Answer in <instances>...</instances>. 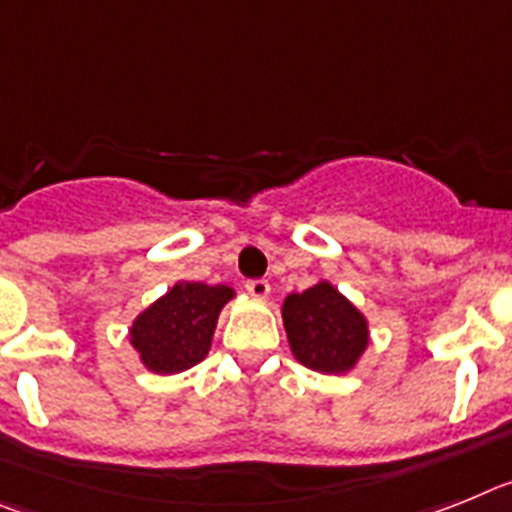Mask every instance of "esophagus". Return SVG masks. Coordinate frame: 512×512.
Masks as SVG:
<instances>
[{
    "label": "esophagus",
    "mask_w": 512,
    "mask_h": 512,
    "mask_svg": "<svg viewBox=\"0 0 512 512\" xmlns=\"http://www.w3.org/2000/svg\"><path fill=\"white\" fill-rule=\"evenodd\" d=\"M244 288H247V293H250V296H255V299H268V296H270V283L265 281V278H255V281H247V283H244Z\"/></svg>",
    "instance_id": "obj_1"
}]
</instances>
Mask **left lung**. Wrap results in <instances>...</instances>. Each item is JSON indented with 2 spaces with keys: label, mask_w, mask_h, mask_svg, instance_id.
I'll list each match as a JSON object with an SVG mask.
<instances>
[{
  "label": "left lung",
  "mask_w": 512,
  "mask_h": 512,
  "mask_svg": "<svg viewBox=\"0 0 512 512\" xmlns=\"http://www.w3.org/2000/svg\"><path fill=\"white\" fill-rule=\"evenodd\" d=\"M283 327L296 361L319 373H348L368 348V322L332 283L283 301Z\"/></svg>",
  "instance_id": "1"
}]
</instances>
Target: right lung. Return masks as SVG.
I'll return each instance as SVG.
<instances>
[{
	"instance_id": "add662e5",
	"label": "right lung",
	"mask_w": 512,
	"mask_h": 512,
	"mask_svg": "<svg viewBox=\"0 0 512 512\" xmlns=\"http://www.w3.org/2000/svg\"><path fill=\"white\" fill-rule=\"evenodd\" d=\"M234 288L175 283L131 324V345L154 373H180L201 363L211 350L219 311Z\"/></svg>"
}]
</instances>
